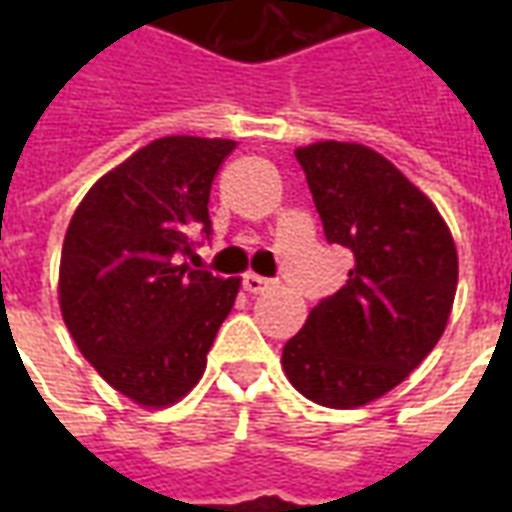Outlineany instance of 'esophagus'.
I'll list each match as a JSON object with an SVG mask.
<instances>
[{"mask_svg": "<svg viewBox=\"0 0 512 512\" xmlns=\"http://www.w3.org/2000/svg\"><path fill=\"white\" fill-rule=\"evenodd\" d=\"M271 282L266 277H257V274H246L244 277V290L246 293H263Z\"/></svg>", "mask_w": 512, "mask_h": 512, "instance_id": "1", "label": "esophagus"}]
</instances>
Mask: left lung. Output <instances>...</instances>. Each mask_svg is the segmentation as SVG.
Returning a JSON list of instances; mask_svg holds the SVG:
<instances>
[{"label":"left lung","mask_w":512,"mask_h":512,"mask_svg":"<svg viewBox=\"0 0 512 512\" xmlns=\"http://www.w3.org/2000/svg\"><path fill=\"white\" fill-rule=\"evenodd\" d=\"M329 244L354 268L282 348L285 376L326 408L373 403L436 348L458 288V249L439 208L359 142L296 150Z\"/></svg>","instance_id":"1"}]
</instances>
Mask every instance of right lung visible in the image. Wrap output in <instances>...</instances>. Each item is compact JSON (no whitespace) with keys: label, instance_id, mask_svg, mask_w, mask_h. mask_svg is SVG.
I'll use <instances>...</instances> for the list:
<instances>
[{"label":"right lung","instance_id":"right-lung-1","mask_svg":"<svg viewBox=\"0 0 512 512\" xmlns=\"http://www.w3.org/2000/svg\"><path fill=\"white\" fill-rule=\"evenodd\" d=\"M233 139L161 136L93 183L60 257V310L82 356L142 408L178 403L205 373L241 279L194 271L211 183Z\"/></svg>","mask_w":512,"mask_h":512}]
</instances>
